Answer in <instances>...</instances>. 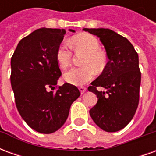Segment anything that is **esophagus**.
<instances>
[{"mask_svg":"<svg viewBox=\"0 0 156 156\" xmlns=\"http://www.w3.org/2000/svg\"><path fill=\"white\" fill-rule=\"evenodd\" d=\"M86 90H87V88H85V87H80V88H79V91H80V93H81L82 94H84L85 92H86Z\"/></svg>","mask_w":156,"mask_h":156,"instance_id":"obj_1","label":"esophagus"}]
</instances>
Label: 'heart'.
<instances>
[{"instance_id":"obj_1","label":"heart","mask_w":156,"mask_h":156,"mask_svg":"<svg viewBox=\"0 0 156 156\" xmlns=\"http://www.w3.org/2000/svg\"><path fill=\"white\" fill-rule=\"evenodd\" d=\"M70 45L76 52H83L84 56L79 68H73L63 74L66 82L71 84H85L94 77L95 71L100 73L105 69L107 57L105 51L99 49V42L95 37L89 34L75 36L70 41ZM57 61L62 68H66L71 63L73 51L69 45L62 42L57 50Z\"/></svg>"}]
</instances>
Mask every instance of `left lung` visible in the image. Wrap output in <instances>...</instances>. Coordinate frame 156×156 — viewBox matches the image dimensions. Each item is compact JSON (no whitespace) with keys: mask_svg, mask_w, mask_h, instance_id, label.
Listing matches in <instances>:
<instances>
[{"mask_svg":"<svg viewBox=\"0 0 156 156\" xmlns=\"http://www.w3.org/2000/svg\"><path fill=\"white\" fill-rule=\"evenodd\" d=\"M98 37L108 61L102 73L88 87L97 95V104L89 110L98 127L106 132L124 129L134 117L139 105L141 73L139 56L127 38L108 28H83ZM102 87L105 91H98Z\"/></svg>","mask_w":156,"mask_h":156,"instance_id":"1","label":"left lung"}]
</instances>
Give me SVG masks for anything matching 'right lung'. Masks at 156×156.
Listing matches in <instances>:
<instances>
[{"mask_svg":"<svg viewBox=\"0 0 156 156\" xmlns=\"http://www.w3.org/2000/svg\"><path fill=\"white\" fill-rule=\"evenodd\" d=\"M70 32L74 30L69 29ZM64 29L39 28L19 41L11 59V83L19 114L32 129L51 134L64 124L72 104L80 96L66 83L55 88L61 70L57 50Z\"/></svg>","mask_w":156,"mask_h":156,"instance_id":"1","label":"right lung"}]
</instances>
